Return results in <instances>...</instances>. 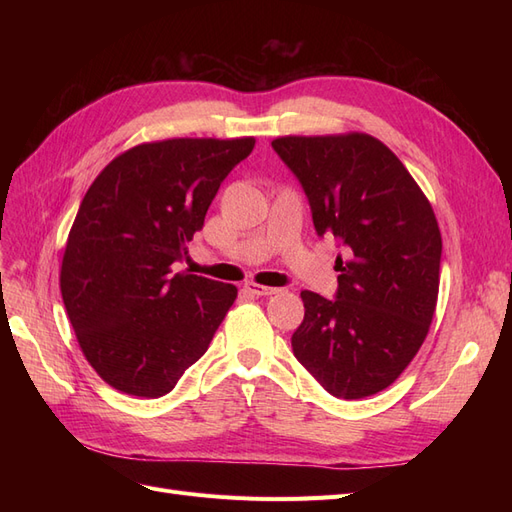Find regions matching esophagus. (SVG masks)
<instances>
[{
  "instance_id": "obj_1",
  "label": "esophagus",
  "mask_w": 512,
  "mask_h": 512,
  "mask_svg": "<svg viewBox=\"0 0 512 512\" xmlns=\"http://www.w3.org/2000/svg\"><path fill=\"white\" fill-rule=\"evenodd\" d=\"M245 290L254 294V297H271V294H277L280 292V288H271V286H260V284H254V282H247L245 284Z\"/></svg>"
}]
</instances>
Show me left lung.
<instances>
[{
  "mask_svg": "<svg viewBox=\"0 0 512 512\" xmlns=\"http://www.w3.org/2000/svg\"><path fill=\"white\" fill-rule=\"evenodd\" d=\"M301 181L318 235H333V301L303 290L297 361L339 399L391 386L416 356L438 303L442 235L408 168L365 132L280 136L271 143Z\"/></svg>",
  "mask_w": 512,
  "mask_h": 512,
  "instance_id": "1",
  "label": "left lung"
}]
</instances>
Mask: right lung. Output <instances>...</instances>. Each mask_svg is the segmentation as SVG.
Segmentation results:
<instances>
[{
    "instance_id": "1",
    "label": "right lung",
    "mask_w": 512,
    "mask_h": 512,
    "mask_svg": "<svg viewBox=\"0 0 512 512\" xmlns=\"http://www.w3.org/2000/svg\"><path fill=\"white\" fill-rule=\"evenodd\" d=\"M254 145V136L141 143L89 185L59 288L87 363L113 389L162 397L207 352L237 286L173 273V262Z\"/></svg>"
}]
</instances>
